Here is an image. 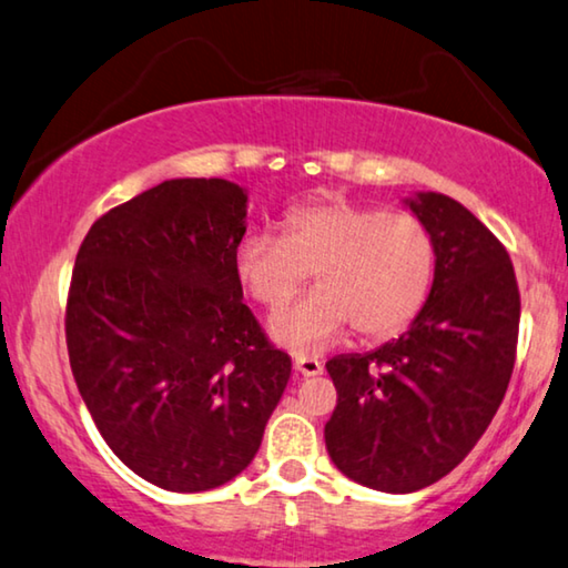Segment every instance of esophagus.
Returning <instances> with one entry per match:
<instances>
[{
	"label": "esophagus",
	"mask_w": 568,
	"mask_h": 568,
	"mask_svg": "<svg viewBox=\"0 0 568 568\" xmlns=\"http://www.w3.org/2000/svg\"><path fill=\"white\" fill-rule=\"evenodd\" d=\"M294 371H296V375H302V378H314V375H322V371H325V365H322L317 357L300 355L294 361Z\"/></svg>",
	"instance_id": "1"
}]
</instances>
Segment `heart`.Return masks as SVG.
Listing matches in <instances>:
<instances>
[{
	"instance_id": "1",
	"label": "heart",
	"mask_w": 568,
	"mask_h": 568,
	"mask_svg": "<svg viewBox=\"0 0 568 568\" xmlns=\"http://www.w3.org/2000/svg\"><path fill=\"white\" fill-rule=\"evenodd\" d=\"M233 264L268 312L284 307L314 272L320 290L278 312L272 337L294 353H317L351 325L365 339L394 337L412 325L432 294L436 241L416 213L322 197L292 207L284 235H243Z\"/></svg>"
}]
</instances>
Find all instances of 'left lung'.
Listing matches in <instances>:
<instances>
[{
	"label": "left lung",
	"instance_id": "1",
	"mask_svg": "<svg viewBox=\"0 0 568 568\" xmlns=\"http://www.w3.org/2000/svg\"><path fill=\"white\" fill-rule=\"evenodd\" d=\"M408 205L436 241L429 300L394 343L327 361L329 457L381 493L422 490L473 452L508 390L520 325L516 272L493 231L447 195Z\"/></svg>",
	"mask_w": 568,
	"mask_h": 568
}]
</instances>
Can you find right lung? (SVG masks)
Masks as SVG:
<instances>
[{"label": "right lung", "instance_id": "add662e5", "mask_svg": "<svg viewBox=\"0 0 568 568\" xmlns=\"http://www.w3.org/2000/svg\"><path fill=\"white\" fill-rule=\"evenodd\" d=\"M246 200L229 180H168L103 213L75 256V386L113 455L170 493L243 473L292 375L243 304Z\"/></svg>", "mask_w": 568, "mask_h": 568}]
</instances>
